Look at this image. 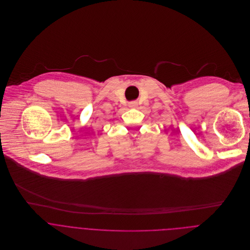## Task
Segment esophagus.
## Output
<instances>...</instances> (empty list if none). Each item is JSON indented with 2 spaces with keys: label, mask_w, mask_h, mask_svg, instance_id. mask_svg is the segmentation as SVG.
Listing matches in <instances>:
<instances>
[{
  "label": "esophagus",
  "mask_w": 250,
  "mask_h": 250,
  "mask_svg": "<svg viewBox=\"0 0 250 250\" xmlns=\"http://www.w3.org/2000/svg\"><path fill=\"white\" fill-rule=\"evenodd\" d=\"M137 106H138V103H137V102H135V101H134V102H130V103H129V107H136Z\"/></svg>",
  "instance_id": "1"
}]
</instances>
